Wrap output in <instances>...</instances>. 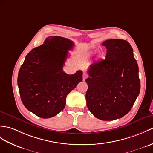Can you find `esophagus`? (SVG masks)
Wrapping results in <instances>:
<instances>
[{
	"instance_id": "34e87169",
	"label": "esophagus",
	"mask_w": 153,
	"mask_h": 153,
	"mask_svg": "<svg viewBox=\"0 0 153 153\" xmlns=\"http://www.w3.org/2000/svg\"><path fill=\"white\" fill-rule=\"evenodd\" d=\"M87 74H83V79L85 81V79H87Z\"/></svg>"
}]
</instances>
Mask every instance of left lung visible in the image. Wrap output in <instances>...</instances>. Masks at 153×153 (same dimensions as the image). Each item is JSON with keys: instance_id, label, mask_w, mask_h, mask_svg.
Segmentation results:
<instances>
[{"instance_id": "left-lung-1", "label": "left lung", "mask_w": 153, "mask_h": 153, "mask_svg": "<svg viewBox=\"0 0 153 153\" xmlns=\"http://www.w3.org/2000/svg\"><path fill=\"white\" fill-rule=\"evenodd\" d=\"M102 45L107 49L105 59L91 64L88 68L85 98L95 117L113 120L126 115L139 95V68L127 41L110 39Z\"/></svg>"}]
</instances>
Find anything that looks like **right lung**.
Segmentation results:
<instances>
[{
  "label": "right lung",
  "instance_id": "obj_1",
  "mask_svg": "<svg viewBox=\"0 0 153 153\" xmlns=\"http://www.w3.org/2000/svg\"><path fill=\"white\" fill-rule=\"evenodd\" d=\"M68 39L51 36L28 53L17 77L21 101L28 111L43 119L63 110L70 92L82 81L83 72L68 75L62 68L74 46Z\"/></svg>",
  "mask_w": 153,
  "mask_h": 153
}]
</instances>
